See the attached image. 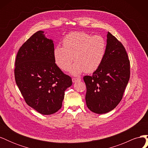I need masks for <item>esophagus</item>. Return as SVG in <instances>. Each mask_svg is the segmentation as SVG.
<instances>
[{
    "instance_id": "obj_1",
    "label": "esophagus",
    "mask_w": 148,
    "mask_h": 148,
    "mask_svg": "<svg viewBox=\"0 0 148 148\" xmlns=\"http://www.w3.org/2000/svg\"><path fill=\"white\" fill-rule=\"evenodd\" d=\"M79 81H81V79L79 78H72V82L73 83H75L77 82H79Z\"/></svg>"
}]
</instances>
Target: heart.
Instances as JSON below:
<instances>
[{"label": "heart", "mask_w": 148, "mask_h": 148, "mask_svg": "<svg viewBox=\"0 0 148 148\" xmlns=\"http://www.w3.org/2000/svg\"><path fill=\"white\" fill-rule=\"evenodd\" d=\"M63 47L57 46L53 51L56 64L64 71L70 69L73 75L78 76L86 71L92 73L99 68L106 56L107 45L100 35L92 36L84 31H73L65 36ZM74 59H73V57Z\"/></svg>", "instance_id": "obj_1"}]
</instances>
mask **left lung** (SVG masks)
Masks as SVG:
<instances>
[{
	"label": "left lung",
	"instance_id": "left-lung-1",
	"mask_svg": "<svg viewBox=\"0 0 148 148\" xmlns=\"http://www.w3.org/2000/svg\"><path fill=\"white\" fill-rule=\"evenodd\" d=\"M107 36V50L101 65L92 76L83 77L87 107L99 114L109 112L119 104L130 76V60L123 44L109 32Z\"/></svg>",
	"mask_w": 148,
	"mask_h": 148
}]
</instances>
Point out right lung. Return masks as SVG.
<instances>
[{
    "label": "right lung",
    "instance_id": "1",
    "mask_svg": "<svg viewBox=\"0 0 148 148\" xmlns=\"http://www.w3.org/2000/svg\"><path fill=\"white\" fill-rule=\"evenodd\" d=\"M54 45L44 31L35 33L17 53L15 82L25 102L43 115L59 110L72 80L55 63Z\"/></svg>",
    "mask_w": 148,
    "mask_h": 148
}]
</instances>
